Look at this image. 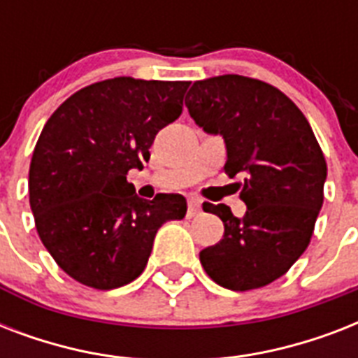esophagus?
<instances>
[{
  "mask_svg": "<svg viewBox=\"0 0 358 358\" xmlns=\"http://www.w3.org/2000/svg\"><path fill=\"white\" fill-rule=\"evenodd\" d=\"M201 206H202L201 199H196V196H191L189 208H187V217H195V215H199V213H201Z\"/></svg>",
  "mask_w": 358,
  "mask_h": 358,
  "instance_id": "1",
  "label": "esophagus"
}]
</instances>
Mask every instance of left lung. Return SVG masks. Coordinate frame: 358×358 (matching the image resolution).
<instances>
[{
	"mask_svg": "<svg viewBox=\"0 0 358 358\" xmlns=\"http://www.w3.org/2000/svg\"><path fill=\"white\" fill-rule=\"evenodd\" d=\"M185 106L227 146L224 173L243 176L241 219L204 202L224 224L223 239L201 250L208 277L234 292L282 277L310 243L323 204L327 163L306 117L277 87L238 74L195 81Z\"/></svg>",
	"mask_w": 358,
	"mask_h": 358,
	"instance_id": "obj_1",
	"label": "left lung"
}]
</instances>
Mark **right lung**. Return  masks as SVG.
Returning <instances> with one entry per match:
<instances>
[{"label": "right lung", "instance_id": "1", "mask_svg": "<svg viewBox=\"0 0 358 358\" xmlns=\"http://www.w3.org/2000/svg\"><path fill=\"white\" fill-rule=\"evenodd\" d=\"M187 81L113 78L74 92L48 119L29 167L36 232L66 275L89 288L113 289L145 271L156 232L184 219L176 193L152 201L126 180L148 148L182 115Z\"/></svg>", "mask_w": 358, "mask_h": 358}]
</instances>
